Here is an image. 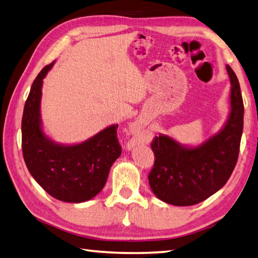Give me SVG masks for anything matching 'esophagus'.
<instances>
[{"label":"esophagus","instance_id":"obj_1","mask_svg":"<svg viewBox=\"0 0 258 258\" xmlns=\"http://www.w3.org/2000/svg\"><path fill=\"white\" fill-rule=\"evenodd\" d=\"M135 145H136L135 143H129V144H128V148H129V149L134 148V146H135Z\"/></svg>","mask_w":258,"mask_h":258}]
</instances>
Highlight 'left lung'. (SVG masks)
Masks as SVG:
<instances>
[{
	"mask_svg": "<svg viewBox=\"0 0 258 258\" xmlns=\"http://www.w3.org/2000/svg\"><path fill=\"white\" fill-rule=\"evenodd\" d=\"M230 80V111L217 134L197 146H186L159 134L152 141L155 165L148 179L157 198L173 206L204 202L222 188L238 158L244 103L238 79L226 66Z\"/></svg>",
	"mask_w": 258,
	"mask_h": 258,
	"instance_id": "1",
	"label": "left lung"
}]
</instances>
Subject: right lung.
<instances>
[{
	"label": "right lung",
	"instance_id": "1",
	"mask_svg": "<svg viewBox=\"0 0 258 258\" xmlns=\"http://www.w3.org/2000/svg\"><path fill=\"white\" fill-rule=\"evenodd\" d=\"M54 62L42 69L32 83L22 118L25 165L44 190L66 203L90 201L102 190L113 162L121 155L118 124H111L82 143H56L44 133L41 119L43 79Z\"/></svg>",
	"mask_w": 258,
	"mask_h": 258
}]
</instances>
